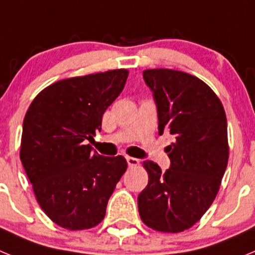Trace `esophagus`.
<instances>
[{
	"label": "esophagus",
	"mask_w": 255,
	"mask_h": 255,
	"mask_svg": "<svg viewBox=\"0 0 255 255\" xmlns=\"http://www.w3.org/2000/svg\"><path fill=\"white\" fill-rule=\"evenodd\" d=\"M126 161H128L129 167H136L139 164V159L134 158V157H126Z\"/></svg>",
	"instance_id": "1"
}]
</instances>
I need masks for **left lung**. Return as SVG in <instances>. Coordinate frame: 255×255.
I'll list each match as a JSON object with an SVG mask.
<instances>
[{"mask_svg":"<svg viewBox=\"0 0 255 255\" xmlns=\"http://www.w3.org/2000/svg\"><path fill=\"white\" fill-rule=\"evenodd\" d=\"M144 80L158 110L159 135H173L171 166L144 161L148 185L138 197L141 221L161 233L194 226L213 203L229 162L227 120L217 94L199 78L172 69H148Z\"/></svg>","mask_w":255,"mask_h":255,"instance_id":"left-lung-1","label":"left lung"}]
</instances>
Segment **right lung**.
<instances>
[{
  "instance_id": "add662e5",
  "label": "right lung",
  "mask_w": 255,
  "mask_h": 255,
  "mask_svg": "<svg viewBox=\"0 0 255 255\" xmlns=\"http://www.w3.org/2000/svg\"><path fill=\"white\" fill-rule=\"evenodd\" d=\"M129 70L58 80L37 94L22 123L20 159L35 199L70 231L102 222L108 199L128 168L123 155L92 152L105 111L125 87Z\"/></svg>"
}]
</instances>
